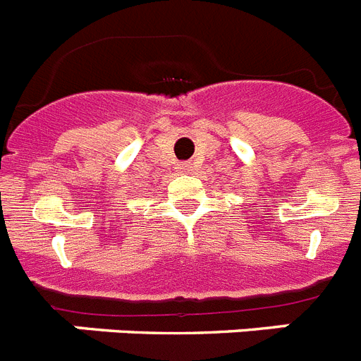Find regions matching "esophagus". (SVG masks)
Here are the masks:
<instances>
[{
  "instance_id": "obj_1",
  "label": "esophagus",
  "mask_w": 361,
  "mask_h": 361,
  "mask_svg": "<svg viewBox=\"0 0 361 361\" xmlns=\"http://www.w3.org/2000/svg\"><path fill=\"white\" fill-rule=\"evenodd\" d=\"M180 169H184V171H190V169H192V164H190V162H188V164L184 162V164L180 166Z\"/></svg>"
}]
</instances>
